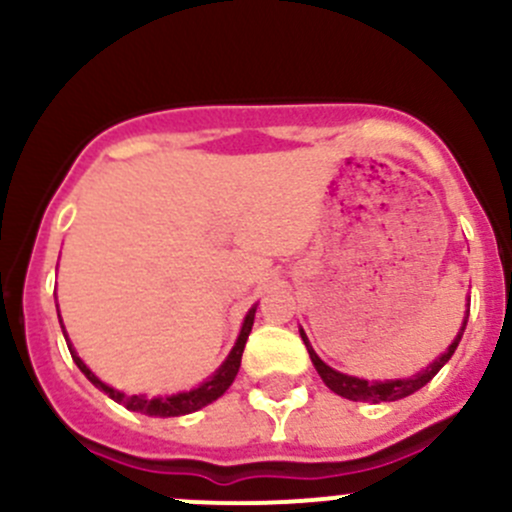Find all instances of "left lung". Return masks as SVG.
Masks as SVG:
<instances>
[{"instance_id": "obj_1", "label": "left lung", "mask_w": 512, "mask_h": 512, "mask_svg": "<svg viewBox=\"0 0 512 512\" xmlns=\"http://www.w3.org/2000/svg\"><path fill=\"white\" fill-rule=\"evenodd\" d=\"M466 324H468V317L463 319L461 332H458V337L453 339L451 347L438 356L433 364H428L426 369L418 371L416 376H409V379H386V381H366V379H359V376H349V374H342V371L332 369V366H327L322 359H319L317 352L312 349V344H309L307 334H304L302 329H299V334H302V342L304 347H307L314 369H317V374L322 376V381L334 391V394L344 396V399L349 401H371V404H381V401H399L404 399V396L414 394V391L421 389V386H426L428 381L441 371V366L451 359L453 352H456L458 342H461L463 332H466Z\"/></svg>"}]
</instances>
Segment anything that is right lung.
<instances>
[{"mask_svg":"<svg viewBox=\"0 0 512 512\" xmlns=\"http://www.w3.org/2000/svg\"><path fill=\"white\" fill-rule=\"evenodd\" d=\"M255 309L257 307H252L250 312H247L245 322H242V329H240V337H237L232 352L227 354L223 366H220V369L215 371L208 381H203L198 389H190V391H183V394H173V396H156V399H148V396H143V394H133V396L123 394V391L113 389V386L103 384V381L98 379L94 371H91L89 366L79 359V354L74 352V347H71L69 339H66V344H69V352H71V356H74L76 366H79V369L86 374V379H89L96 389H101L103 394L111 396L113 401H118V404L126 406L128 411H141V414H146V416H160V418L185 416V414H193V411L203 409V406L213 404V401H218L220 396L230 389V384L235 381L237 371H240L242 352H245L247 337H250L252 322H255ZM59 322H61V317H59ZM64 337H66V332H64Z\"/></svg>","mask_w":512,"mask_h":512,"instance_id":"obj_1","label":"right lung"}]
</instances>
